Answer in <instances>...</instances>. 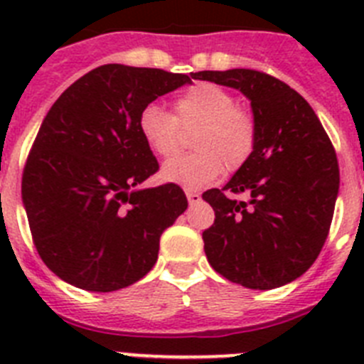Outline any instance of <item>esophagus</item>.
Instances as JSON below:
<instances>
[{"instance_id":"esophagus-1","label":"esophagus","mask_w":364,"mask_h":364,"mask_svg":"<svg viewBox=\"0 0 364 364\" xmlns=\"http://www.w3.org/2000/svg\"><path fill=\"white\" fill-rule=\"evenodd\" d=\"M186 197H188V202L189 204H197L198 200H200V195H198L197 191H186Z\"/></svg>"}]
</instances>
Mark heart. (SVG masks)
Listing matches in <instances>:
<instances>
[{"instance_id":"b5f03b06","label":"heart","mask_w":364,"mask_h":364,"mask_svg":"<svg viewBox=\"0 0 364 364\" xmlns=\"http://www.w3.org/2000/svg\"><path fill=\"white\" fill-rule=\"evenodd\" d=\"M191 133L195 153L171 160L162 167L166 182L197 189L228 171H239L252 160L259 140L257 120L224 87L202 82L176 96L173 114L159 104H147L138 112V133L159 159H173Z\"/></svg>"}]
</instances>
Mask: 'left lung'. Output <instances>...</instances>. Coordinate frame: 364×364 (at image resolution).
<instances>
[{"instance_id":"left-lung-1","label":"left lung","mask_w":364,"mask_h":364,"mask_svg":"<svg viewBox=\"0 0 364 364\" xmlns=\"http://www.w3.org/2000/svg\"><path fill=\"white\" fill-rule=\"evenodd\" d=\"M198 80L239 89L259 127L252 160L222 189L202 233L211 268L252 290L295 281L319 257L339 193V164L319 118L295 89L253 69L202 70ZM246 192L250 203L233 194Z\"/></svg>"}]
</instances>
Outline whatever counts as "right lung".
<instances>
[{
    "label": "right lung",
    "instance_id": "1",
    "mask_svg": "<svg viewBox=\"0 0 364 364\" xmlns=\"http://www.w3.org/2000/svg\"><path fill=\"white\" fill-rule=\"evenodd\" d=\"M195 74L107 63L73 83L47 112L21 178L32 242L47 268L89 291L127 288L159 259L184 213L176 184L133 189L159 171L138 112Z\"/></svg>",
    "mask_w": 364,
    "mask_h": 364
}]
</instances>
